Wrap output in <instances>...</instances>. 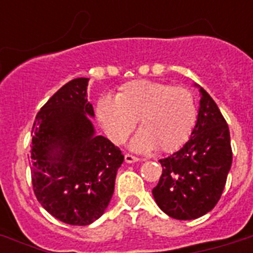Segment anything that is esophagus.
<instances>
[{"instance_id": "34e87169", "label": "esophagus", "mask_w": 253, "mask_h": 253, "mask_svg": "<svg viewBox=\"0 0 253 253\" xmlns=\"http://www.w3.org/2000/svg\"><path fill=\"white\" fill-rule=\"evenodd\" d=\"M125 162L127 163V164H132V163H136L139 162L138 158H135V156H132V155H125Z\"/></svg>"}]
</instances>
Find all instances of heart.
<instances>
[{"label":"heart","mask_w":253,"mask_h":253,"mask_svg":"<svg viewBox=\"0 0 253 253\" xmlns=\"http://www.w3.org/2000/svg\"><path fill=\"white\" fill-rule=\"evenodd\" d=\"M97 118L114 144H123L136 123L142 130L130 147L136 152H174L186 143L197 122L192 91L151 80H132L119 87L115 98L103 95L97 102Z\"/></svg>","instance_id":"heart-1"}]
</instances>
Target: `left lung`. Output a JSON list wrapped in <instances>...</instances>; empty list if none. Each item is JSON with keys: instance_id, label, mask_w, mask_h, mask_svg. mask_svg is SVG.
Here are the masks:
<instances>
[{"instance_id": "left-lung-1", "label": "left lung", "mask_w": 253, "mask_h": 253, "mask_svg": "<svg viewBox=\"0 0 253 253\" xmlns=\"http://www.w3.org/2000/svg\"><path fill=\"white\" fill-rule=\"evenodd\" d=\"M196 126L180 150L159 160L163 173L152 190L156 204L174 219L190 220L211 211L231 169L230 130L223 115L200 85Z\"/></svg>"}]
</instances>
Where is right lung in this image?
I'll use <instances>...</instances> for the list:
<instances>
[{
  "label": "right lung",
  "instance_id": "right-lung-1",
  "mask_svg": "<svg viewBox=\"0 0 253 253\" xmlns=\"http://www.w3.org/2000/svg\"><path fill=\"white\" fill-rule=\"evenodd\" d=\"M89 79L61 86L37 114L33 126L31 178L39 204L72 226L93 223L110 204L122 152L97 135L87 99Z\"/></svg>",
  "mask_w": 253,
  "mask_h": 253
}]
</instances>
